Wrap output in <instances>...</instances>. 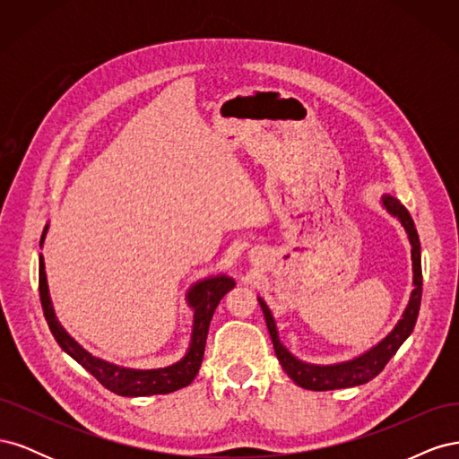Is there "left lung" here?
Returning <instances> with one entry per match:
<instances>
[{
	"label": "left lung",
	"instance_id": "1",
	"mask_svg": "<svg viewBox=\"0 0 459 459\" xmlns=\"http://www.w3.org/2000/svg\"><path fill=\"white\" fill-rule=\"evenodd\" d=\"M383 204L386 206V211L394 214L402 226L406 228L408 238L411 243V260H413V293L410 299L408 308L402 316V319L398 322V325L394 327V331L388 335L386 339H383L377 346H373L369 352H366L364 356H359L352 362H344V364H335V366H310L304 364L300 359H297L295 356H290L285 346L280 342V337H277V329L273 324V317L268 310L264 300H260V307L264 312V317H266V325L270 331V337L273 342V351L280 364L283 366V369L287 371V375L293 379L299 386L308 388V391H335V388H349V386H356V385H364L368 381H371L373 377L385 369V366L388 364L396 351L400 349V344L404 342L410 333L413 331L415 322H418L420 316V307H421V290H423V275H421V245H420V235L418 230H415L413 220L410 216V212L406 211L404 204H400L396 199L393 197H385Z\"/></svg>",
	"mask_w": 459,
	"mask_h": 459
}]
</instances>
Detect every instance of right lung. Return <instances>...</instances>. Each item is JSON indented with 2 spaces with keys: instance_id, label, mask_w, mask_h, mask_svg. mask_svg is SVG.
Instances as JSON below:
<instances>
[{
  "instance_id": "add662e5",
  "label": "right lung",
  "mask_w": 459,
  "mask_h": 459,
  "mask_svg": "<svg viewBox=\"0 0 459 459\" xmlns=\"http://www.w3.org/2000/svg\"><path fill=\"white\" fill-rule=\"evenodd\" d=\"M48 226L41 233V241L44 243ZM235 287V281L231 277L218 275L204 280L191 289L189 302L195 308V322H193V337L189 352L184 359H179L178 364L162 368V369H126L118 368L113 364H107L100 358H93L90 352H86L78 342H74L68 333L61 327L57 317L53 314V307L48 293V281H46V266L44 258L39 256V300L41 308H44L46 322L53 333L55 341L59 342L61 349L73 356L76 362L88 369L93 377L100 381L110 393L120 396H151V394H169L178 391V388L187 386L193 379L197 377L203 356H204V344L208 327H211V319L214 316V310L224 299L226 293Z\"/></svg>"
}]
</instances>
